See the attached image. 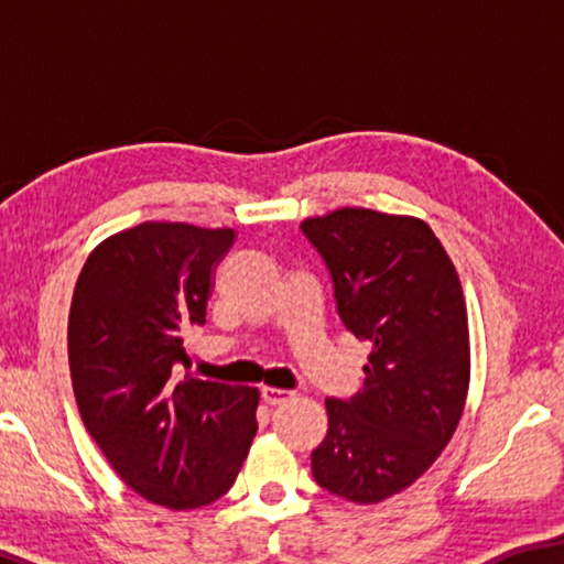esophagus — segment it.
<instances>
[{"mask_svg": "<svg viewBox=\"0 0 564 564\" xmlns=\"http://www.w3.org/2000/svg\"><path fill=\"white\" fill-rule=\"evenodd\" d=\"M261 398H263L265 405H283V403H289V400H293V393H291V390H283V388L263 386Z\"/></svg>", "mask_w": 564, "mask_h": 564, "instance_id": "1", "label": "esophagus"}]
</instances>
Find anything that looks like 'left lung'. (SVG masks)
Returning a JSON list of instances; mask_svg holds the SVG:
<instances>
[{
	"label": "left lung",
	"instance_id": "left-lung-1",
	"mask_svg": "<svg viewBox=\"0 0 564 564\" xmlns=\"http://www.w3.org/2000/svg\"><path fill=\"white\" fill-rule=\"evenodd\" d=\"M303 236L330 273L338 316L370 340L366 386L328 398V433L311 453L323 490L376 505L410 488L460 423L470 333L460 279L423 218L338 208Z\"/></svg>",
	"mask_w": 564,
	"mask_h": 564
}]
</instances>
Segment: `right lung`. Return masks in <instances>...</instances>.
<instances>
[{
  "label": "right lung",
  "mask_w": 564,
  "mask_h": 564,
  "mask_svg": "<svg viewBox=\"0 0 564 564\" xmlns=\"http://www.w3.org/2000/svg\"><path fill=\"white\" fill-rule=\"evenodd\" d=\"M234 228L147 221L94 248L69 311L76 405L141 498L194 510L231 488L256 435L259 390L186 376V330L206 323Z\"/></svg>",
  "instance_id": "1"
}]
</instances>
